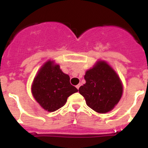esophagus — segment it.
<instances>
[{"instance_id": "1", "label": "esophagus", "mask_w": 148, "mask_h": 148, "mask_svg": "<svg viewBox=\"0 0 148 148\" xmlns=\"http://www.w3.org/2000/svg\"><path fill=\"white\" fill-rule=\"evenodd\" d=\"M79 87H80V84H78V85H76V88L78 89V90L79 89Z\"/></svg>"}]
</instances>
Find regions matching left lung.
<instances>
[{"mask_svg":"<svg viewBox=\"0 0 148 148\" xmlns=\"http://www.w3.org/2000/svg\"><path fill=\"white\" fill-rule=\"evenodd\" d=\"M86 83L79 87V93L89 108L99 113L112 110L122 95L123 87L113 68L103 61H98L84 75Z\"/></svg>","mask_w":148,"mask_h":148,"instance_id":"8db88e82","label":"left lung"}]
</instances>
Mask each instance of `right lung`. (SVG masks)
<instances>
[{
  "mask_svg": "<svg viewBox=\"0 0 148 148\" xmlns=\"http://www.w3.org/2000/svg\"><path fill=\"white\" fill-rule=\"evenodd\" d=\"M78 90L70 82V76L63 73L58 64L48 61L35 77L32 93L37 102L48 112L62 108L67 98Z\"/></svg>",
  "mask_w": 148,
  "mask_h": 148,
  "instance_id": "right-lung-1",
  "label": "right lung"
}]
</instances>
